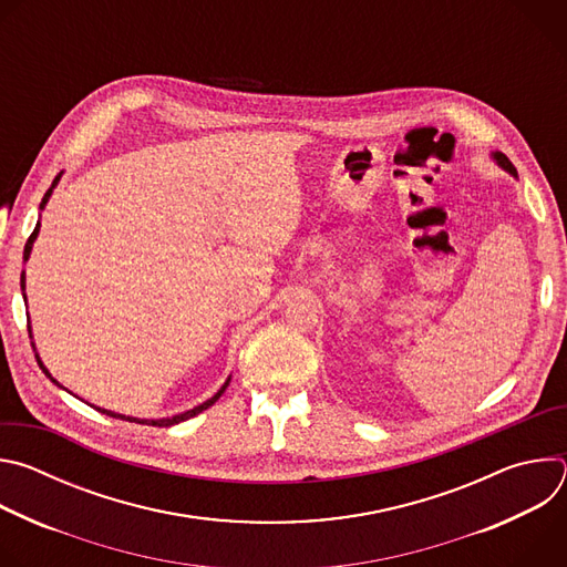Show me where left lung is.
I'll return each instance as SVG.
<instances>
[{
  "instance_id": "8db88e82",
  "label": "left lung",
  "mask_w": 567,
  "mask_h": 567,
  "mask_svg": "<svg viewBox=\"0 0 567 567\" xmlns=\"http://www.w3.org/2000/svg\"><path fill=\"white\" fill-rule=\"evenodd\" d=\"M492 156H494V158H496V164H498V166H501V168H503V171H507V173H509V175H514V177H518V173H516V168H514V164H512V161H509V158H507V156H505V154H503V152H494V154H492Z\"/></svg>"
}]
</instances>
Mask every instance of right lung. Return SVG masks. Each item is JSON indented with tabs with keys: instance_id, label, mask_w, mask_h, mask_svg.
I'll return each mask as SVG.
<instances>
[{
	"instance_id": "right-lung-1",
	"label": "right lung",
	"mask_w": 567,
	"mask_h": 567,
	"mask_svg": "<svg viewBox=\"0 0 567 567\" xmlns=\"http://www.w3.org/2000/svg\"><path fill=\"white\" fill-rule=\"evenodd\" d=\"M60 177H62V173L53 179V184H51V188L44 193V197H42V204H40V210L47 206V202H49V197H51V193H53V188L58 186V182H60ZM38 233H40V221L35 224V230L31 233V237H29V241H27V247H24V262L29 260V256H31V249H33V241H35V237H38ZM20 285H22V291H24V287H27V276H24V271H22V278H20ZM24 298H27V293H22ZM29 334H31V328H29ZM35 359H38V363H40V368H42V372L55 383V385H60L51 374H49V370L42 365V361H40V357L35 354ZM228 381H230V377L224 381V385L210 396V399H206L204 403H199V406H195V409H190V411H186V413H179V415H173V417H164V420H138V417H127V415H121V413H112V411H105V409H96V411H101L103 415H110V417H114V420H125V422H136V424H147V426H175V424H179V422H186V420H190V417H195V415H199L202 411H206L208 406H213V403L221 396V392L226 390V385H228ZM62 388V385H60Z\"/></svg>"
}]
</instances>
